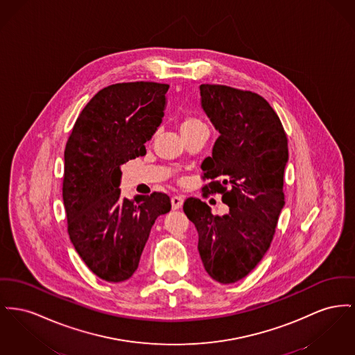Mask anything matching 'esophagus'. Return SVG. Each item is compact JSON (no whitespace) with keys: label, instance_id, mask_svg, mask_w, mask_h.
I'll return each instance as SVG.
<instances>
[{"label":"esophagus","instance_id":"esophagus-1","mask_svg":"<svg viewBox=\"0 0 355 355\" xmlns=\"http://www.w3.org/2000/svg\"><path fill=\"white\" fill-rule=\"evenodd\" d=\"M182 204H184V197H181V196L171 197V208L174 209V210L181 208Z\"/></svg>","mask_w":355,"mask_h":355}]
</instances>
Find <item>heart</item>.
<instances>
[{"mask_svg": "<svg viewBox=\"0 0 355 355\" xmlns=\"http://www.w3.org/2000/svg\"><path fill=\"white\" fill-rule=\"evenodd\" d=\"M200 127H205V125L198 118H196V116H185L180 122V131H181L182 135L187 134V132H190V131H194V130H197Z\"/></svg>", "mask_w": 355, "mask_h": 355, "instance_id": "heart-1", "label": "heart"}]
</instances>
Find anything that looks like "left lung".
<instances>
[{"label": "left lung", "instance_id": "1", "mask_svg": "<svg viewBox=\"0 0 355 355\" xmlns=\"http://www.w3.org/2000/svg\"><path fill=\"white\" fill-rule=\"evenodd\" d=\"M201 105L220 132L201 165L202 191L223 194L230 213L214 216L190 197L184 211L198 232V252L209 276L223 284L245 277L271 245L284 207L288 142L283 125L260 95L220 84H201Z\"/></svg>", "mask_w": 355, "mask_h": 355}]
</instances>
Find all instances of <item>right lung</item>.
I'll return each mask as SVG.
<instances>
[{
	"label": "right lung",
	"mask_w": 355,
	"mask_h": 355,
	"mask_svg": "<svg viewBox=\"0 0 355 355\" xmlns=\"http://www.w3.org/2000/svg\"><path fill=\"white\" fill-rule=\"evenodd\" d=\"M168 84L132 82L101 89L80 112L64 151L68 234L85 266L105 282L137 271L151 227L170 209L165 193L121 197V166L146 154L162 123Z\"/></svg>",
	"instance_id": "obj_1"
}]
</instances>
